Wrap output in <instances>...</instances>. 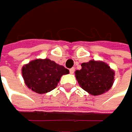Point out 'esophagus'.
<instances>
[{
	"label": "esophagus",
	"mask_w": 132,
	"mask_h": 132,
	"mask_svg": "<svg viewBox=\"0 0 132 132\" xmlns=\"http://www.w3.org/2000/svg\"><path fill=\"white\" fill-rule=\"evenodd\" d=\"M74 71H75V69H74V68H71V69H70V73L71 74H73V73H74Z\"/></svg>",
	"instance_id": "obj_1"
}]
</instances>
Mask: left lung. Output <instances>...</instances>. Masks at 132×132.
<instances>
[{
  "instance_id": "left-lung-1",
  "label": "left lung",
  "mask_w": 132,
  "mask_h": 132,
  "mask_svg": "<svg viewBox=\"0 0 132 132\" xmlns=\"http://www.w3.org/2000/svg\"><path fill=\"white\" fill-rule=\"evenodd\" d=\"M81 87L92 95H101L113 84L114 71L103 62L89 61L81 64V70L75 72Z\"/></svg>"
}]
</instances>
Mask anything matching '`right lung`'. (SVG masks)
<instances>
[{"label":"right lung","mask_w":132,"mask_h":132,"mask_svg":"<svg viewBox=\"0 0 132 132\" xmlns=\"http://www.w3.org/2000/svg\"><path fill=\"white\" fill-rule=\"evenodd\" d=\"M69 70L48 59L30 62L22 69V75L27 86L37 93H46L56 88L63 74Z\"/></svg>","instance_id":"right-lung-1"}]
</instances>
